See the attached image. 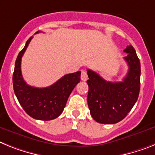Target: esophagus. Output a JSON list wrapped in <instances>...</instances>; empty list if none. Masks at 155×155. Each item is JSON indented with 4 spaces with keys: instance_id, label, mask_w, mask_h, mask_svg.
<instances>
[{
    "instance_id": "34e87169",
    "label": "esophagus",
    "mask_w": 155,
    "mask_h": 155,
    "mask_svg": "<svg viewBox=\"0 0 155 155\" xmlns=\"http://www.w3.org/2000/svg\"><path fill=\"white\" fill-rule=\"evenodd\" d=\"M80 78H81V80H83V81H86V80H87V74L85 71H82Z\"/></svg>"
}]
</instances>
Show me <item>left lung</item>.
Masks as SVG:
<instances>
[{
    "instance_id": "8db88e82",
    "label": "left lung",
    "mask_w": 155,
    "mask_h": 155,
    "mask_svg": "<svg viewBox=\"0 0 155 155\" xmlns=\"http://www.w3.org/2000/svg\"><path fill=\"white\" fill-rule=\"evenodd\" d=\"M128 65V74L122 82H110L95 71L87 69L89 87L87 103L90 113L101 124H116L131 111L139 97L140 90V61L132 45L124 50Z\"/></svg>"
}]
</instances>
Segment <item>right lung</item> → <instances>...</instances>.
<instances>
[{
	"mask_svg": "<svg viewBox=\"0 0 155 155\" xmlns=\"http://www.w3.org/2000/svg\"><path fill=\"white\" fill-rule=\"evenodd\" d=\"M39 32L41 31L36 33ZM32 38L27 40L15 61L12 76L14 92L19 104L30 117L41 120H50L62 114L70 94L80 83L81 71L64 75L47 87H34L27 84L22 76L21 59Z\"/></svg>",
	"mask_w": 155,
	"mask_h": 155,
	"instance_id": "right-lung-1",
	"label": "right lung"
}]
</instances>
